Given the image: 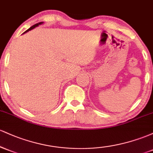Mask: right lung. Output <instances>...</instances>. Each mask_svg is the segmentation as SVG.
Masks as SVG:
<instances>
[{
	"mask_svg": "<svg viewBox=\"0 0 153 153\" xmlns=\"http://www.w3.org/2000/svg\"><path fill=\"white\" fill-rule=\"evenodd\" d=\"M43 24V22H39V23H38V24H34V25H33L32 26H31L30 28H29V29H27V30L26 31H24V33H23V34H25V33H26V32H28V31H31V29H34V28H36V26H38L39 25H41V24Z\"/></svg>",
	"mask_w": 153,
	"mask_h": 153,
	"instance_id": "1",
	"label": "right lung"
}]
</instances>
